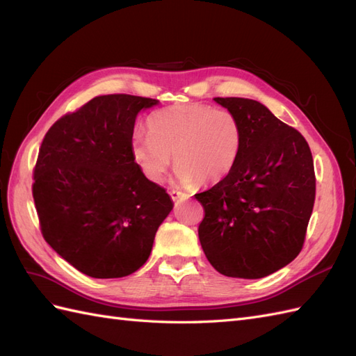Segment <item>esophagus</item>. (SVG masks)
I'll return each instance as SVG.
<instances>
[{"label":"esophagus","mask_w":356,"mask_h":356,"mask_svg":"<svg viewBox=\"0 0 356 356\" xmlns=\"http://www.w3.org/2000/svg\"><path fill=\"white\" fill-rule=\"evenodd\" d=\"M169 195H170V197H172V200H174V202H179V200H184V199L188 197L186 193L178 191V190H170Z\"/></svg>","instance_id":"34e87169"}]
</instances>
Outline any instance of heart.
Masks as SVG:
<instances>
[{"instance_id": "b5f03b06", "label": "heart", "mask_w": 356, "mask_h": 356, "mask_svg": "<svg viewBox=\"0 0 356 356\" xmlns=\"http://www.w3.org/2000/svg\"><path fill=\"white\" fill-rule=\"evenodd\" d=\"M148 135L135 134V165L153 182L165 179L172 165L184 184H212L227 177L241 154L242 132L227 110L203 104H181L148 117Z\"/></svg>"}]
</instances>
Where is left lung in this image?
I'll return each instance as SVG.
<instances>
[{"label":"left lung","mask_w":356,"mask_h":356,"mask_svg":"<svg viewBox=\"0 0 356 356\" xmlns=\"http://www.w3.org/2000/svg\"><path fill=\"white\" fill-rule=\"evenodd\" d=\"M213 101L238 118L242 147L230 174L195 195L204 211L199 241L221 275L260 279L303 248L316 191L314 159L303 135L263 104Z\"/></svg>","instance_id":"1"}]
</instances>
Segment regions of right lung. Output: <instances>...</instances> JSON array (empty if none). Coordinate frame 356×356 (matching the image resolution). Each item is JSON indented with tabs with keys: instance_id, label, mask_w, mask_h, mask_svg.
Segmentation results:
<instances>
[{
	"instance_id": "obj_1",
	"label": "right lung",
	"mask_w": 356,
	"mask_h": 356,
	"mask_svg": "<svg viewBox=\"0 0 356 356\" xmlns=\"http://www.w3.org/2000/svg\"><path fill=\"white\" fill-rule=\"evenodd\" d=\"M157 104L124 93L96 96L42 139L32 184L42 238L84 275L136 272L174 208L131 152L138 113Z\"/></svg>"
}]
</instances>
